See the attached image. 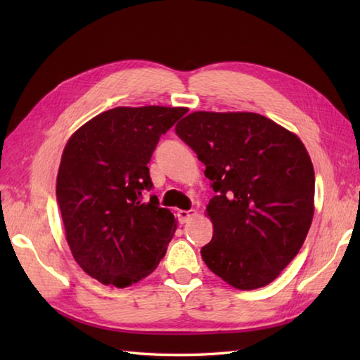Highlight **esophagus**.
Returning <instances> with one entry per match:
<instances>
[{
  "label": "esophagus",
  "instance_id": "1",
  "mask_svg": "<svg viewBox=\"0 0 360 360\" xmlns=\"http://www.w3.org/2000/svg\"><path fill=\"white\" fill-rule=\"evenodd\" d=\"M193 217H196V210H195V209H192V210H179V212H178V221H179V224L188 223V221L192 219Z\"/></svg>",
  "mask_w": 360,
  "mask_h": 360
}]
</instances>
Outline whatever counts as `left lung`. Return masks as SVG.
<instances>
[{
  "label": "left lung",
  "instance_id": "8db88e82",
  "mask_svg": "<svg viewBox=\"0 0 360 360\" xmlns=\"http://www.w3.org/2000/svg\"><path fill=\"white\" fill-rule=\"evenodd\" d=\"M174 131L217 193L204 263L236 289L269 285L298 254L314 215V167L303 142L255 112L195 111Z\"/></svg>",
  "mask_w": 360,
  "mask_h": 360
}]
</instances>
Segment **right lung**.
Listing matches in <instances>:
<instances>
[{
	"label": "right lung",
	"mask_w": 360,
	"mask_h": 360,
	"mask_svg": "<svg viewBox=\"0 0 360 360\" xmlns=\"http://www.w3.org/2000/svg\"><path fill=\"white\" fill-rule=\"evenodd\" d=\"M187 108L117 106L68 141L57 174V202L75 262L103 285L127 288L164 258L176 219L159 205L148 162Z\"/></svg>",
	"instance_id": "1"
}]
</instances>
